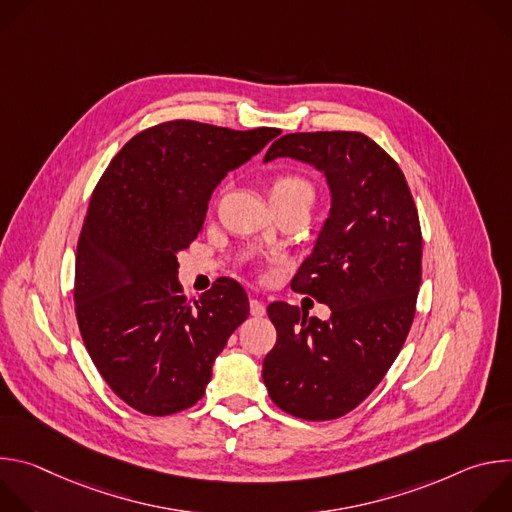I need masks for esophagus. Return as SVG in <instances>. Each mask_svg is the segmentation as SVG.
<instances>
[{
	"label": "esophagus",
	"instance_id": "obj_1",
	"mask_svg": "<svg viewBox=\"0 0 512 512\" xmlns=\"http://www.w3.org/2000/svg\"><path fill=\"white\" fill-rule=\"evenodd\" d=\"M249 308H251V314L255 316V318H261V316H265V304L263 302H259V300H251V304H249Z\"/></svg>",
	"mask_w": 512,
	"mask_h": 512
}]
</instances>
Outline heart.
Returning a JSON list of instances; mask_svg holds the SVG:
<instances>
[{"mask_svg":"<svg viewBox=\"0 0 512 512\" xmlns=\"http://www.w3.org/2000/svg\"><path fill=\"white\" fill-rule=\"evenodd\" d=\"M269 196L273 204H287V202L312 204L314 186L308 178L300 174H281L273 180L269 188Z\"/></svg>","mask_w":512,"mask_h":512,"instance_id":"obj_1","label":"heart"}]
</instances>
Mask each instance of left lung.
<instances>
[{"mask_svg":"<svg viewBox=\"0 0 512 512\" xmlns=\"http://www.w3.org/2000/svg\"><path fill=\"white\" fill-rule=\"evenodd\" d=\"M275 158L326 176L330 212L291 289L326 304L330 318L269 304L277 342L263 383L285 413L328 421L375 391L409 334L421 283L419 216L401 168L364 133H289L263 162Z\"/></svg>","mask_w":512,"mask_h":512,"instance_id":"8db88e82","label":"left lung"}]
</instances>
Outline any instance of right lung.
<instances>
[{
	"label": "right lung",
	"instance_id": "right-lung-1",
	"mask_svg": "<svg viewBox=\"0 0 512 512\" xmlns=\"http://www.w3.org/2000/svg\"><path fill=\"white\" fill-rule=\"evenodd\" d=\"M279 133L168 121L131 137L101 176L77 245L75 310L97 371L135 411L162 417L202 399L247 320L229 277L188 302L176 255L200 235L214 188Z\"/></svg>",
	"mask_w": 512,
	"mask_h": 512
}]
</instances>
